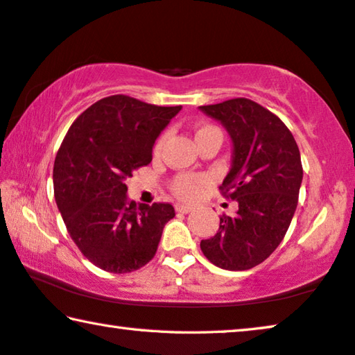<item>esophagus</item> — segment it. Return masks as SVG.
<instances>
[{"instance_id": "34e87169", "label": "esophagus", "mask_w": 355, "mask_h": 355, "mask_svg": "<svg viewBox=\"0 0 355 355\" xmlns=\"http://www.w3.org/2000/svg\"><path fill=\"white\" fill-rule=\"evenodd\" d=\"M175 209L177 211H180V214H189V211L193 210L191 205H187V204H177Z\"/></svg>"}]
</instances>
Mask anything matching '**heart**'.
I'll return each instance as SVG.
<instances>
[{
    "mask_svg": "<svg viewBox=\"0 0 355 355\" xmlns=\"http://www.w3.org/2000/svg\"><path fill=\"white\" fill-rule=\"evenodd\" d=\"M214 135L223 137L221 130L216 125L202 124L198 127V130H196V141H200L202 139H207V137H214ZM164 140H166V137L162 135V137H159V140L156 141V148H155L156 151L161 150ZM204 183H205V180L202 177L193 175V173H182V175L173 178L172 191L175 193L178 198H182L184 200H191L199 194V191L204 187Z\"/></svg>",
    "mask_w": 355,
    "mask_h": 355,
    "instance_id": "1",
    "label": "heart"
}]
</instances>
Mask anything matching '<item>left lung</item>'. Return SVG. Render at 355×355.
Returning a JSON list of instances; mask_svg holds the SVG:
<instances>
[{"mask_svg": "<svg viewBox=\"0 0 355 355\" xmlns=\"http://www.w3.org/2000/svg\"><path fill=\"white\" fill-rule=\"evenodd\" d=\"M199 110L231 137V171L220 191L239 205L234 215L220 216L218 231L200 241V250L215 266L245 271L276 250L292 223L303 180L298 145L288 127L253 100L231 98Z\"/></svg>", "mask_w": 355, "mask_h": 355, "instance_id": "left-lung-1", "label": "left lung"}]
</instances>
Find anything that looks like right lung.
<instances>
[{"mask_svg": "<svg viewBox=\"0 0 355 355\" xmlns=\"http://www.w3.org/2000/svg\"><path fill=\"white\" fill-rule=\"evenodd\" d=\"M182 107L129 95L91 105L68 129L54 162V194L68 234L89 261L124 274L156 255L171 204H135L125 178L153 159V145Z\"/></svg>", "mask_w": 355, "mask_h": 355, "instance_id": "add662e5", "label": "right lung"}]
</instances>
